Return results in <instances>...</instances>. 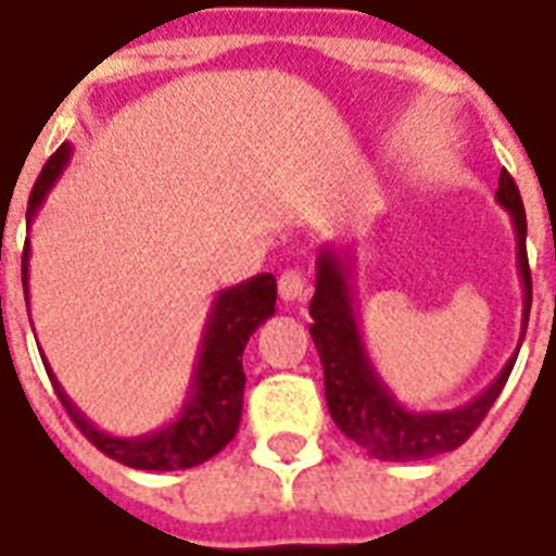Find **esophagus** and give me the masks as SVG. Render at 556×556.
<instances>
[{"instance_id": "34e87169", "label": "esophagus", "mask_w": 556, "mask_h": 556, "mask_svg": "<svg viewBox=\"0 0 556 556\" xmlns=\"http://www.w3.org/2000/svg\"><path fill=\"white\" fill-rule=\"evenodd\" d=\"M304 275L299 269H287V273L278 278V292H281L283 301H299L304 295Z\"/></svg>"}]
</instances>
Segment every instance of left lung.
Here are the masks:
<instances>
[{"label": "left lung", "instance_id": "8db88e82", "mask_svg": "<svg viewBox=\"0 0 556 556\" xmlns=\"http://www.w3.org/2000/svg\"><path fill=\"white\" fill-rule=\"evenodd\" d=\"M496 202L510 214L516 231V269L522 281V345L528 316H531V269L525 252V208L514 176L502 170L496 188ZM354 257L337 243H325L316 257V292L309 301V337L316 342L321 371H325V397L333 424L342 432L365 446L380 462H424L441 453H453L470 438L490 406L505 389L507 377L514 371L519 345L507 359L498 377L481 391L479 397L446 412H415L394 397L380 371L374 368L368 348L363 342L359 327V307L351 283Z\"/></svg>", "mask_w": 556, "mask_h": 556}]
</instances>
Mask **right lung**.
Returning <instances> with one entry per match:
<instances>
[{
    "label": "right lung",
    "instance_id": "add662e5",
    "mask_svg": "<svg viewBox=\"0 0 556 556\" xmlns=\"http://www.w3.org/2000/svg\"><path fill=\"white\" fill-rule=\"evenodd\" d=\"M68 159H72V144L63 141L58 153L42 167L40 179L34 185L31 200H28V214H25L28 229H31L37 211L49 197L51 185L58 182L63 167L68 165ZM28 257H31V243L25 240V304H28ZM275 299H278V287H275V278L269 273L226 287L214 295L211 313L205 318V327H202L188 397H185L179 415L156 432L136 434V438H118V434L103 432L72 403L49 363L42 365H46L51 386L58 391L60 403L66 406L68 417L103 455L127 464L132 470H188V467H197V464L214 458L238 434L240 415H243V386H247L243 351H247L249 337L275 313Z\"/></svg>",
    "mask_w": 556,
    "mask_h": 556
}]
</instances>
